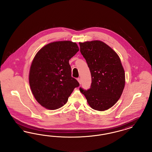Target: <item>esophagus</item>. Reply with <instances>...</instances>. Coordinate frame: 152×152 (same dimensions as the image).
I'll use <instances>...</instances> for the list:
<instances>
[{"label":"esophagus","instance_id":"34e87169","mask_svg":"<svg viewBox=\"0 0 152 152\" xmlns=\"http://www.w3.org/2000/svg\"><path fill=\"white\" fill-rule=\"evenodd\" d=\"M77 81H78V82L80 84H81V79H80V78H77Z\"/></svg>","mask_w":152,"mask_h":152}]
</instances>
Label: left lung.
Returning a JSON list of instances; mask_svg holds the SVG:
<instances>
[{
  "mask_svg": "<svg viewBox=\"0 0 152 152\" xmlns=\"http://www.w3.org/2000/svg\"><path fill=\"white\" fill-rule=\"evenodd\" d=\"M79 44L92 77L91 88L88 90L80 88V91L92 108L107 110L118 100L125 87V72L120 58L115 51L101 41Z\"/></svg>",
  "mask_w": 152,
  "mask_h": 152,
  "instance_id": "obj_1",
  "label": "left lung"
}]
</instances>
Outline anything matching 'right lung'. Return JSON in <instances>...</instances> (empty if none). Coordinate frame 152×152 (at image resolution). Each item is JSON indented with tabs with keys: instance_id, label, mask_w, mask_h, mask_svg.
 Returning <instances> with one entry per match:
<instances>
[{
	"instance_id": "right-lung-1",
	"label": "right lung",
	"mask_w": 152,
	"mask_h": 152,
	"mask_svg": "<svg viewBox=\"0 0 152 152\" xmlns=\"http://www.w3.org/2000/svg\"><path fill=\"white\" fill-rule=\"evenodd\" d=\"M79 51L76 43L48 44L36 53L30 67L29 83L36 101L45 108L63 107L79 82L71 76L69 60Z\"/></svg>"
}]
</instances>
